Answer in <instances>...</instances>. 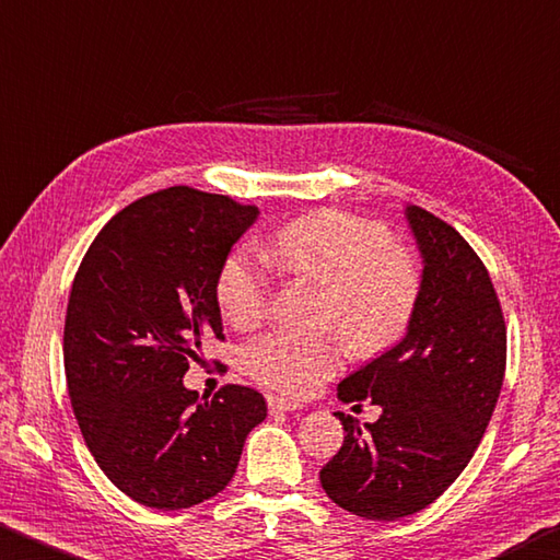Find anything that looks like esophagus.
<instances>
[{"instance_id": "1", "label": "esophagus", "mask_w": 560, "mask_h": 560, "mask_svg": "<svg viewBox=\"0 0 560 560\" xmlns=\"http://www.w3.org/2000/svg\"><path fill=\"white\" fill-rule=\"evenodd\" d=\"M268 408L270 413H292V410H300V404L282 396H268Z\"/></svg>"}]
</instances>
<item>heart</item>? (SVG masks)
<instances>
[{
	"instance_id": "1",
	"label": "heart",
	"mask_w": 560,
	"mask_h": 560,
	"mask_svg": "<svg viewBox=\"0 0 560 560\" xmlns=\"http://www.w3.org/2000/svg\"><path fill=\"white\" fill-rule=\"evenodd\" d=\"M265 258L292 278L325 288V322L354 354L384 351L413 317L418 268L376 223L341 211L300 215L272 235ZM215 302L238 329H250L265 317L270 278L250 250H233L223 260ZM243 364L265 386L307 396L337 374L341 354L331 339L270 331L245 347Z\"/></svg>"
}]
</instances>
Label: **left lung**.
Masks as SVG:
<instances>
[{
  "label": "left lung",
  "mask_w": 560,
  "mask_h": 560,
  "mask_svg": "<svg viewBox=\"0 0 560 560\" xmlns=\"http://www.w3.org/2000/svg\"><path fill=\"white\" fill-rule=\"evenodd\" d=\"M423 272L406 337L337 386L345 404L371 398L376 423L345 425L322 467L331 502L371 522L420 512L472 459L506 369V327L485 262L453 225L406 206Z\"/></svg>",
  "instance_id": "obj_1"
}]
</instances>
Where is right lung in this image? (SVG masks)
<instances>
[{"instance_id": "1", "label": "right lung", "mask_w": 560, "mask_h": 560, "mask_svg": "<svg viewBox=\"0 0 560 560\" xmlns=\"http://www.w3.org/2000/svg\"><path fill=\"white\" fill-rule=\"evenodd\" d=\"M258 213L170 186L113 215L75 272L63 329L73 413L97 467L150 509L219 494L268 416L248 386H223L201 404L182 381L201 341L223 339L215 280Z\"/></svg>"}]
</instances>
